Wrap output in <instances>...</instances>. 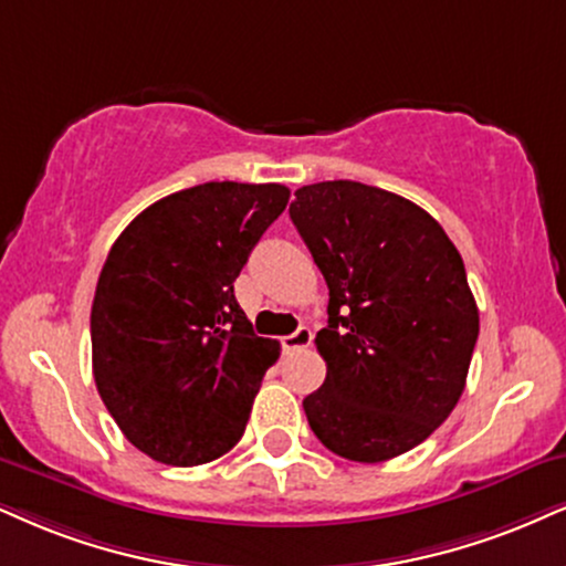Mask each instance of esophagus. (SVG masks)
I'll list each match as a JSON object with an SVG mask.
<instances>
[{
  "label": "esophagus",
  "mask_w": 566,
  "mask_h": 566,
  "mask_svg": "<svg viewBox=\"0 0 566 566\" xmlns=\"http://www.w3.org/2000/svg\"><path fill=\"white\" fill-rule=\"evenodd\" d=\"M281 344H283V352H285V354L302 352V348H306V346L312 344V331H310V327L302 325L296 333H291V336H285V338L281 340Z\"/></svg>",
  "instance_id": "obj_1"
}]
</instances>
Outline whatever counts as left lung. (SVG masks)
Instances as JSON below:
<instances>
[{"label":"left lung","instance_id":"1","mask_svg":"<svg viewBox=\"0 0 566 566\" xmlns=\"http://www.w3.org/2000/svg\"><path fill=\"white\" fill-rule=\"evenodd\" d=\"M289 212L331 291L310 428L352 462L407 453L457 407L475 352L462 256L422 207L357 180L302 186Z\"/></svg>","mask_w":566,"mask_h":566}]
</instances>
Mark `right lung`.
Segmentation results:
<instances>
[{"label": "right lung", "instance_id": "right-lung-1", "mask_svg": "<svg viewBox=\"0 0 566 566\" xmlns=\"http://www.w3.org/2000/svg\"><path fill=\"white\" fill-rule=\"evenodd\" d=\"M289 197L281 184L184 188L109 249L91 304L94 380L123 436L155 462L207 464L241 441L281 344L254 336L233 281Z\"/></svg>", "mask_w": 566, "mask_h": 566}]
</instances>
